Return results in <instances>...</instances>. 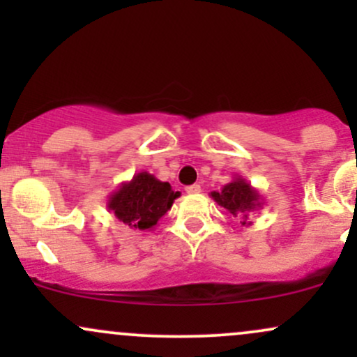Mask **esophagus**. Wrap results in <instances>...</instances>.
Returning <instances> with one entry per match:
<instances>
[{
  "label": "esophagus",
  "mask_w": 357,
  "mask_h": 357,
  "mask_svg": "<svg viewBox=\"0 0 357 357\" xmlns=\"http://www.w3.org/2000/svg\"><path fill=\"white\" fill-rule=\"evenodd\" d=\"M186 192L188 195H198V192H202V186L199 184H191V186H186Z\"/></svg>",
  "instance_id": "1"
}]
</instances>
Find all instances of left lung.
Instances as JSON below:
<instances>
[{
  "instance_id": "left-lung-1",
  "label": "left lung",
  "mask_w": 357,
  "mask_h": 357,
  "mask_svg": "<svg viewBox=\"0 0 357 357\" xmlns=\"http://www.w3.org/2000/svg\"><path fill=\"white\" fill-rule=\"evenodd\" d=\"M210 196L218 203V206L225 208L235 218H240L243 227L252 225V221H248L252 213L264 208V198L260 192L240 174L233 176L231 181L225 184L221 191H211Z\"/></svg>"
}]
</instances>
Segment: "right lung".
<instances>
[{"instance_id":"add662e5","label":"right lung","mask_w":357,"mask_h":357,"mask_svg":"<svg viewBox=\"0 0 357 357\" xmlns=\"http://www.w3.org/2000/svg\"><path fill=\"white\" fill-rule=\"evenodd\" d=\"M179 196L181 192L171 190L169 183L142 171L109 196L107 210L130 230L151 231Z\"/></svg>"}]
</instances>
